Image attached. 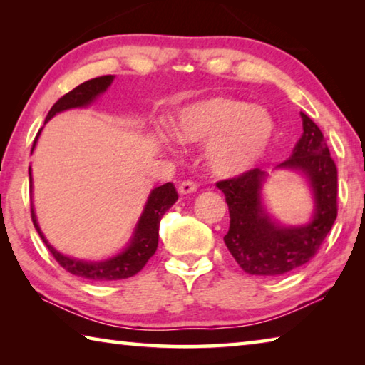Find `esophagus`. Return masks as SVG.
<instances>
[{
  "label": "esophagus",
  "instance_id": "obj_1",
  "mask_svg": "<svg viewBox=\"0 0 365 365\" xmlns=\"http://www.w3.org/2000/svg\"><path fill=\"white\" fill-rule=\"evenodd\" d=\"M196 190H197V183L193 180H185L178 185V191H180V195H191L195 193Z\"/></svg>",
  "mask_w": 365,
  "mask_h": 365
}]
</instances>
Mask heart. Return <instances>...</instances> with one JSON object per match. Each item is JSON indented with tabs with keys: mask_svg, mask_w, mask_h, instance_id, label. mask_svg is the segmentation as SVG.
Listing matches in <instances>:
<instances>
[{
	"mask_svg": "<svg viewBox=\"0 0 365 365\" xmlns=\"http://www.w3.org/2000/svg\"><path fill=\"white\" fill-rule=\"evenodd\" d=\"M172 128L182 143H209V168L219 175H238L255 168L275 135L267 110L225 95L190 104L175 115Z\"/></svg>",
	"mask_w": 365,
	"mask_h": 365,
	"instance_id": "heart-1",
	"label": "heart"
}]
</instances>
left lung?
I'll use <instances>...</instances> for the list:
<instances>
[{
  "label": "left lung",
  "instance_id": "left-lung-1",
  "mask_svg": "<svg viewBox=\"0 0 365 365\" xmlns=\"http://www.w3.org/2000/svg\"><path fill=\"white\" fill-rule=\"evenodd\" d=\"M302 137L292 158L279 168L299 169L307 175L316 196L311 224L296 228L277 227L261 205L265 174L246 170L215 185L225 195L230 227L224 237L228 251L246 274L279 277L288 274L317 255L338 214V170L324 133L301 113Z\"/></svg>",
  "mask_w": 365,
  "mask_h": 365
}]
</instances>
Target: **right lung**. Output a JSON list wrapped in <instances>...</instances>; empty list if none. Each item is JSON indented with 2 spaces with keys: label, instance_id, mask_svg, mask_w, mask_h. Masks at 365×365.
<instances>
[{
  "label": "right lung",
  "instance_id": "1",
  "mask_svg": "<svg viewBox=\"0 0 365 365\" xmlns=\"http://www.w3.org/2000/svg\"><path fill=\"white\" fill-rule=\"evenodd\" d=\"M113 78L114 76H101V77L86 80V82L80 83L78 86H76V88L71 90L69 93L61 96L59 100L53 104V108L49 109L45 122L51 119L54 114L61 113V110H66L71 108H80L91 103L98 95L103 93V91L108 88L110 82H113ZM38 135L40 132L36 133V137L34 140L32 151L35 148ZM29 177H30V182H32V172H30V168H29ZM177 200H178V193L174 187V183L169 182V183L160 185L158 188H154L150 197H148L145 212L138 222V227L137 230H135L130 246H128L122 255L104 262H85V261H77V259L63 256L61 252L54 250L51 245H48L45 237H43V233L40 232V227L36 224L34 206H30V215H32V222L36 228V232L40 233L41 240L45 242L49 252H51L53 257L59 262L61 267L66 269L72 275L82 277V279H88L91 282H113V280H122V279H128V277H133L145 267L146 262L150 261V257L158 250L160 219H163V215L169 207L174 206V202Z\"/></svg>",
  "mask_w": 365,
  "mask_h": 365
}]
</instances>
